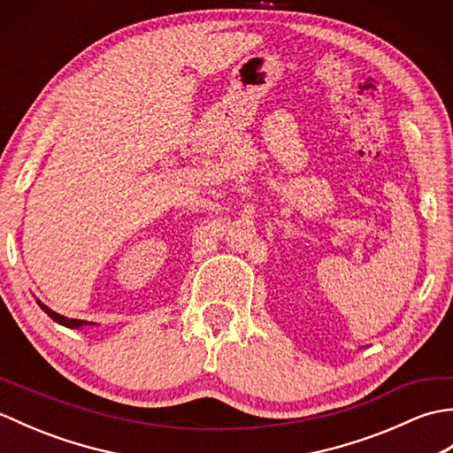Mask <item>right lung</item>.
Listing matches in <instances>:
<instances>
[{
    "label": "right lung",
    "mask_w": 453,
    "mask_h": 453,
    "mask_svg": "<svg viewBox=\"0 0 453 453\" xmlns=\"http://www.w3.org/2000/svg\"><path fill=\"white\" fill-rule=\"evenodd\" d=\"M36 303L42 307V311H44V313H48V317H50V319H54L56 323H60V325L67 326V329H80V326H85V325H95V323H89V321H81V319H70V317H64V315H60V313L52 311L50 307L44 305L42 302H38V300H36Z\"/></svg>",
    "instance_id": "add662e5"
}]
</instances>
